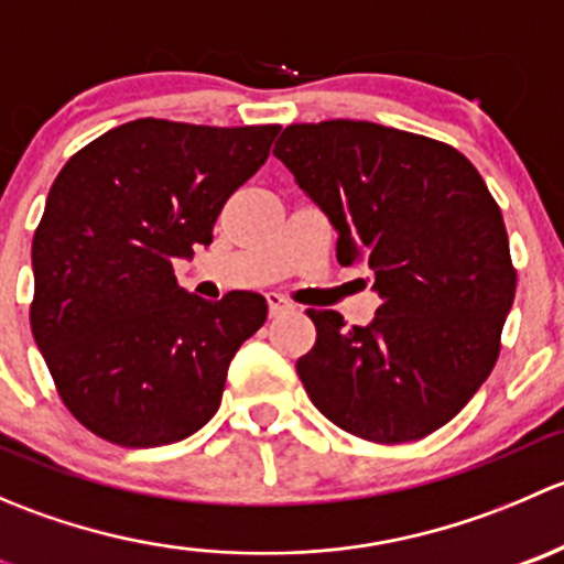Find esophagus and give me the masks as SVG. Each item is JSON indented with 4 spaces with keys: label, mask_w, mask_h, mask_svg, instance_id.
I'll use <instances>...</instances> for the list:
<instances>
[{
    "label": "esophagus",
    "mask_w": 564,
    "mask_h": 564,
    "mask_svg": "<svg viewBox=\"0 0 564 564\" xmlns=\"http://www.w3.org/2000/svg\"><path fill=\"white\" fill-rule=\"evenodd\" d=\"M267 308H270V316L275 318V316H281V314H289V311H292L294 305L289 303V300L283 297V294L270 292V294H267Z\"/></svg>",
    "instance_id": "obj_1"
}]
</instances>
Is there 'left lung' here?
I'll return each instance as SVG.
<instances>
[{"instance_id": "obj_1", "label": "left lung", "mask_w": 564, "mask_h": 564, "mask_svg": "<svg viewBox=\"0 0 564 564\" xmlns=\"http://www.w3.org/2000/svg\"><path fill=\"white\" fill-rule=\"evenodd\" d=\"M278 158L382 297L368 327L314 311L297 373L338 429L377 445L451 423L497 366L516 297L502 209L456 147L355 119L289 124Z\"/></svg>"}]
</instances>
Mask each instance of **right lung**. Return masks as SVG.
<instances>
[{
	"label": "right lung",
	"mask_w": 564,
	"mask_h": 564,
	"mask_svg": "<svg viewBox=\"0 0 564 564\" xmlns=\"http://www.w3.org/2000/svg\"><path fill=\"white\" fill-rule=\"evenodd\" d=\"M278 130L133 119L56 174L32 240L30 322L62 403L100 440L172 445L218 412L267 303L253 292L207 303L176 283L174 259L213 242Z\"/></svg>",
	"instance_id": "1"
}]
</instances>
